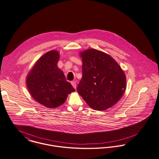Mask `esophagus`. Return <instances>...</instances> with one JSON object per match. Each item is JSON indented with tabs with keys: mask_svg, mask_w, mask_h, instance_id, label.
Returning a JSON list of instances; mask_svg holds the SVG:
<instances>
[{
	"mask_svg": "<svg viewBox=\"0 0 159 159\" xmlns=\"http://www.w3.org/2000/svg\"><path fill=\"white\" fill-rule=\"evenodd\" d=\"M71 84H72V86L73 87V88H74L75 89H76V82H75V81H72V82H71Z\"/></svg>",
	"mask_w": 159,
	"mask_h": 159,
	"instance_id": "34e87169",
	"label": "esophagus"
}]
</instances>
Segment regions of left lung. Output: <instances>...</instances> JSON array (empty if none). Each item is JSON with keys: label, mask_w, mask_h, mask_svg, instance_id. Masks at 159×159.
<instances>
[{"label": "left lung", "mask_w": 159, "mask_h": 159, "mask_svg": "<svg viewBox=\"0 0 159 159\" xmlns=\"http://www.w3.org/2000/svg\"><path fill=\"white\" fill-rule=\"evenodd\" d=\"M82 78L77 90L93 109L106 110L120 100L126 88L125 73L116 60L100 50L89 48L80 53Z\"/></svg>", "instance_id": "left-lung-1"}]
</instances>
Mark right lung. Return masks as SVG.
<instances>
[{"instance_id":"right-lung-1","label":"right lung","mask_w":159,"mask_h":159,"mask_svg":"<svg viewBox=\"0 0 159 159\" xmlns=\"http://www.w3.org/2000/svg\"><path fill=\"white\" fill-rule=\"evenodd\" d=\"M59 52L51 50L35 62L26 77V84L33 98L49 109L62 105L69 94L75 91L58 67Z\"/></svg>"}]
</instances>
